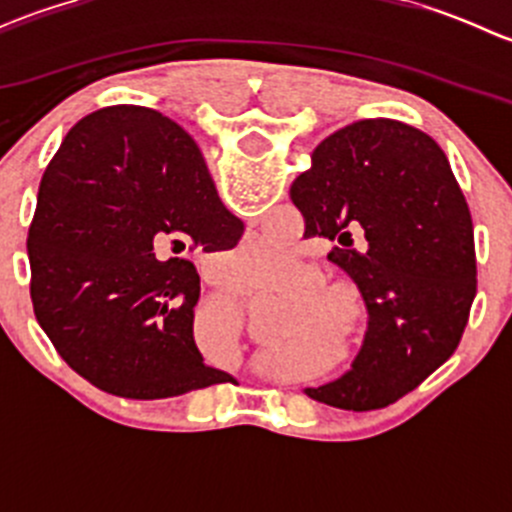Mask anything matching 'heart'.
I'll use <instances>...</instances> for the list:
<instances>
[{
  "label": "heart",
  "instance_id": "b5f03b06",
  "mask_svg": "<svg viewBox=\"0 0 512 512\" xmlns=\"http://www.w3.org/2000/svg\"><path fill=\"white\" fill-rule=\"evenodd\" d=\"M294 265L297 260H294L292 250L282 245L275 235H265L230 252L225 257V275L237 285L255 289L285 280Z\"/></svg>",
  "mask_w": 512,
  "mask_h": 512
}]
</instances>
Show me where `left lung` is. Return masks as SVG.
<instances>
[{
	"instance_id": "obj_1",
	"label": "left lung",
	"mask_w": 512,
	"mask_h": 512,
	"mask_svg": "<svg viewBox=\"0 0 512 512\" xmlns=\"http://www.w3.org/2000/svg\"><path fill=\"white\" fill-rule=\"evenodd\" d=\"M180 138L205 165L183 128ZM289 198L304 237L337 242L327 257L352 277L369 314L352 369L304 394L334 409H384L456 352L468 324L476 245L461 185L428 133L364 118L314 148Z\"/></svg>"
}]
</instances>
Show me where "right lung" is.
Instances as JSON below:
<instances>
[{"mask_svg":"<svg viewBox=\"0 0 512 512\" xmlns=\"http://www.w3.org/2000/svg\"><path fill=\"white\" fill-rule=\"evenodd\" d=\"M242 230L178 123L146 106L89 113L41 175L27 237L36 322L108 394L151 401L220 384L227 374L193 337L198 270L156 247L230 250Z\"/></svg>","mask_w":512,"mask_h":512,"instance_id":"right-lung-1","label":"right lung"}]
</instances>
